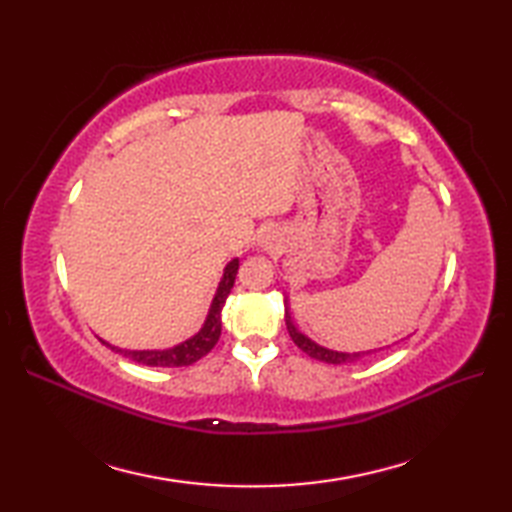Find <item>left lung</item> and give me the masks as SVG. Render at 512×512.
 <instances>
[{
    "label": "left lung",
    "mask_w": 512,
    "mask_h": 512,
    "mask_svg": "<svg viewBox=\"0 0 512 512\" xmlns=\"http://www.w3.org/2000/svg\"><path fill=\"white\" fill-rule=\"evenodd\" d=\"M286 325H288L290 339L295 341L299 350L306 352L310 358H314V361H321V363H328V365L354 363V361H358V358L383 350V347H376V350H363V352H339V350H330V347L319 345L317 341H312L310 336L303 334L295 325V321H292V314H290V308H288V297H286Z\"/></svg>",
    "instance_id": "1"
}]
</instances>
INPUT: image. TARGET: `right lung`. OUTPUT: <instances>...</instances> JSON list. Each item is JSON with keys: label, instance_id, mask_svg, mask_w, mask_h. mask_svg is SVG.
<instances>
[{"label": "right lung", "instance_id": "add662e5", "mask_svg": "<svg viewBox=\"0 0 512 512\" xmlns=\"http://www.w3.org/2000/svg\"><path fill=\"white\" fill-rule=\"evenodd\" d=\"M237 268H239L237 257L226 264L220 284H217L213 301L209 306V314H206V319L202 323V328L195 332L193 336H189L187 341H182V343L173 345V347H167V350H123V347H116L112 343H107L105 339H101V336H99V341L110 347V350L123 354L127 358H132V361H136L140 365H149V367H187V365H193L195 361H200L202 356L209 354L215 347L217 339H220L222 308L226 303V297L231 295Z\"/></svg>", "mask_w": 512, "mask_h": 512}]
</instances>
